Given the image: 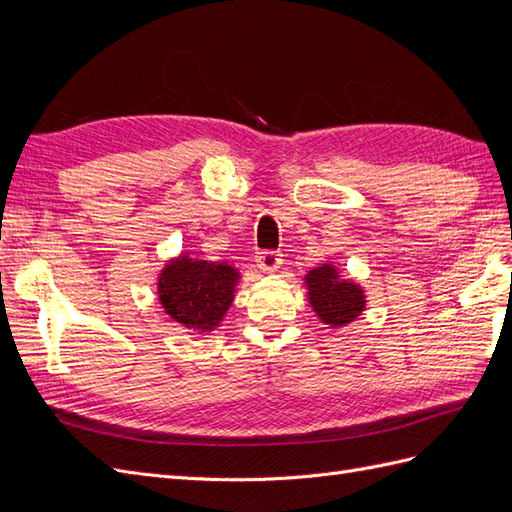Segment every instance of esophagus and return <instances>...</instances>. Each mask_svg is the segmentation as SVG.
Listing matches in <instances>:
<instances>
[{"mask_svg": "<svg viewBox=\"0 0 512 512\" xmlns=\"http://www.w3.org/2000/svg\"><path fill=\"white\" fill-rule=\"evenodd\" d=\"M256 265L260 267V271H275L277 267L282 265V258H280V254L273 252V250H265V252H258Z\"/></svg>", "mask_w": 512, "mask_h": 512, "instance_id": "esophagus-1", "label": "esophagus"}]
</instances>
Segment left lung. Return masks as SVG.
<instances>
[{"label": "left lung", "instance_id": "8db88e82", "mask_svg": "<svg viewBox=\"0 0 512 512\" xmlns=\"http://www.w3.org/2000/svg\"><path fill=\"white\" fill-rule=\"evenodd\" d=\"M307 294L312 301L314 312L324 324L331 327H344L363 312L365 297L363 290L346 280H339L337 269L324 265L312 269L305 277Z\"/></svg>", "mask_w": 512, "mask_h": 512}]
</instances>
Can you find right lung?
Instances as JSON below:
<instances>
[{"label":"right lung","mask_w":512,"mask_h":512,"mask_svg":"<svg viewBox=\"0 0 512 512\" xmlns=\"http://www.w3.org/2000/svg\"><path fill=\"white\" fill-rule=\"evenodd\" d=\"M237 277L226 262L179 256L160 273V303L170 318L188 329L211 331L232 303Z\"/></svg>","instance_id":"right-lung-1"}]
</instances>
